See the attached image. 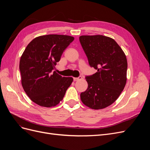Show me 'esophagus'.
<instances>
[{"label":"esophagus","instance_id":"34e87169","mask_svg":"<svg viewBox=\"0 0 150 150\" xmlns=\"http://www.w3.org/2000/svg\"><path fill=\"white\" fill-rule=\"evenodd\" d=\"M83 79L82 77L79 76V78H74V81H79V80H81V79Z\"/></svg>","mask_w":150,"mask_h":150}]
</instances>
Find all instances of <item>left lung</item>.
I'll use <instances>...</instances> for the list:
<instances>
[{"label":"left lung","mask_w":150,"mask_h":150,"mask_svg":"<svg viewBox=\"0 0 150 150\" xmlns=\"http://www.w3.org/2000/svg\"><path fill=\"white\" fill-rule=\"evenodd\" d=\"M79 41L96 73L86 78L88 87L81 99L93 110L110 106L118 98L127 81L126 57L115 40L103 35H81Z\"/></svg>","instance_id":"1"}]
</instances>
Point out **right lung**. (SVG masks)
I'll return each instance as SVG.
<instances>
[{
	"instance_id": "add662e5",
	"label": "right lung",
	"mask_w": 150,
	"mask_h": 150,
	"mask_svg": "<svg viewBox=\"0 0 150 150\" xmlns=\"http://www.w3.org/2000/svg\"><path fill=\"white\" fill-rule=\"evenodd\" d=\"M74 37L66 35H40L29 42L21 57L19 69L24 91L38 105L51 108L62 100L73 81L52 72Z\"/></svg>"
}]
</instances>
